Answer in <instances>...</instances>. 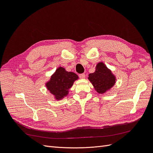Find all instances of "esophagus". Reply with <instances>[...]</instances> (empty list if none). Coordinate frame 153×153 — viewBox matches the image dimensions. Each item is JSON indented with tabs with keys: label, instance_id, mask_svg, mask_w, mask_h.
<instances>
[{
	"label": "esophagus",
	"instance_id": "esophagus-1",
	"mask_svg": "<svg viewBox=\"0 0 153 153\" xmlns=\"http://www.w3.org/2000/svg\"><path fill=\"white\" fill-rule=\"evenodd\" d=\"M79 77L81 78V79H84V78H85V75L84 73L79 74Z\"/></svg>",
	"mask_w": 153,
	"mask_h": 153
}]
</instances>
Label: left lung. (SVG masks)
<instances>
[{
    "mask_svg": "<svg viewBox=\"0 0 153 153\" xmlns=\"http://www.w3.org/2000/svg\"><path fill=\"white\" fill-rule=\"evenodd\" d=\"M88 79L99 94H103L112 88L115 83V76L103 62H99L96 71L90 73Z\"/></svg>",
    "mask_w": 153,
    "mask_h": 153,
    "instance_id": "8db88e82",
    "label": "left lung"
}]
</instances>
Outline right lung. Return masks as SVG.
Here are the masks:
<instances>
[{"label": "right lung", "instance_id": "obj_1", "mask_svg": "<svg viewBox=\"0 0 153 153\" xmlns=\"http://www.w3.org/2000/svg\"><path fill=\"white\" fill-rule=\"evenodd\" d=\"M78 78L75 73L66 71L64 68L59 67L46 84V86L50 93L55 96V98L59 100L68 94L69 89Z\"/></svg>", "mask_w": 153, "mask_h": 153}]
</instances>
